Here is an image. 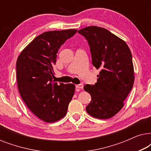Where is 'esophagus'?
<instances>
[{
	"label": "esophagus",
	"mask_w": 151,
	"mask_h": 151,
	"mask_svg": "<svg viewBox=\"0 0 151 151\" xmlns=\"http://www.w3.org/2000/svg\"><path fill=\"white\" fill-rule=\"evenodd\" d=\"M76 88H79V89H82V88H83V84H77V85H76Z\"/></svg>",
	"instance_id": "34e87169"
}]
</instances>
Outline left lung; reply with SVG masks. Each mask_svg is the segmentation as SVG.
<instances>
[{"label": "left lung", "mask_w": 151, "mask_h": 151, "mask_svg": "<svg viewBox=\"0 0 151 151\" xmlns=\"http://www.w3.org/2000/svg\"><path fill=\"white\" fill-rule=\"evenodd\" d=\"M87 40L92 64L100 70L94 85L86 84L91 101L86 112L98 119H109L119 112L133 88L132 55L124 41L106 29L90 26L78 32Z\"/></svg>", "instance_id": "obj_1"}]
</instances>
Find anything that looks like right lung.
<instances>
[{"label":"right lung","instance_id":"1","mask_svg":"<svg viewBox=\"0 0 151 151\" xmlns=\"http://www.w3.org/2000/svg\"><path fill=\"white\" fill-rule=\"evenodd\" d=\"M76 29L47 32L39 35L22 51L16 62L18 88L29 110L46 122L65 116L75 92L73 84L53 81V65L57 53Z\"/></svg>","mask_w":151,"mask_h":151}]
</instances>
